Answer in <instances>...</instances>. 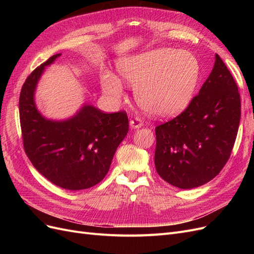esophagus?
<instances>
[{
    "label": "esophagus",
    "mask_w": 254,
    "mask_h": 254,
    "mask_svg": "<svg viewBox=\"0 0 254 254\" xmlns=\"http://www.w3.org/2000/svg\"><path fill=\"white\" fill-rule=\"evenodd\" d=\"M143 126V122L140 118L134 117L130 120V127L131 128H141Z\"/></svg>",
    "instance_id": "esophagus-1"
}]
</instances>
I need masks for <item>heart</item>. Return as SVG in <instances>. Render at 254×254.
Segmentation results:
<instances>
[{"label": "heart", "mask_w": 254, "mask_h": 254, "mask_svg": "<svg viewBox=\"0 0 254 254\" xmlns=\"http://www.w3.org/2000/svg\"><path fill=\"white\" fill-rule=\"evenodd\" d=\"M119 71L134 87L139 105L157 117H172L186 109L200 77V64L193 54L168 48L123 60ZM102 87L114 98L124 92L119 78L107 71Z\"/></svg>", "instance_id": "obj_1"}]
</instances>
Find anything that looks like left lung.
<instances>
[{
  "label": "left lung",
  "instance_id": "left-lung-1",
  "mask_svg": "<svg viewBox=\"0 0 254 254\" xmlns=\"http://www.w3.org/2000/svg\"><path fill=\"white\" fill-rule=\"evenodd\" d=\"M240 121L237 84L216 55L209 78L184 111L156 127L157 173L180 189L209 182L231 156Z\"/></svg>",
  "mask_w": 254,
  "mask_h": 254
}]
</instances>
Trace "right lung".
I'll return each instance as SVG.
<instances>
[{
    "label": "right lung",
    "instance_id": "obj_1",
    "mask_svg": "<svg viewBox=\"0 0 254 254\" xmlns=\"http://www.w3.org/2000/svg\"><path fill=\"white\" fill-rule=\"evenodd\" d=\"M56 54L36 67L23 83L19 112L23 147L36 170L55 186L78 190L101 182L108 173L129 123L125 111L105 113L84 105L64 122L45 120L34 103V92L45 65Z\"/></svg>",
    "mask_w": 254,
    "mask_h": 254
}]
</instances>
